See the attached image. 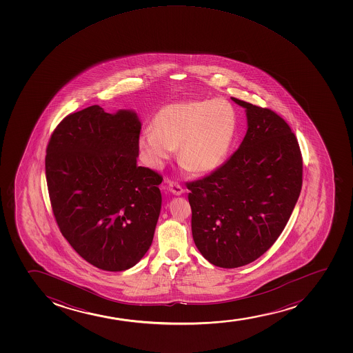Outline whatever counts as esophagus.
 <instances>
[{
  "mask_svg": "<svg viewBox=\"0 0 353 353\" xmlns=\"http://www.w3.org/2000/svg\"><path fill=\"white\" fill-rule=\"evenodd\" d=\"M168 188H170V191L174 195H181L183 192H185L183 187L181 186L180 183H175V181H170Z\"/></svg>",
  "mask_w": 353,
  "mask_h": 353,
  "instance_id": "34e87169",
  "label": "esophagus"
}]
</instances>
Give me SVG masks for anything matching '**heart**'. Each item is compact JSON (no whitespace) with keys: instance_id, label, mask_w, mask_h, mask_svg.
I'll list each match as a JSON object with an SVG mask.
<instances>
[{"instance_id":"heart-1","label":"heart","mask_w":353,"mask_h":353,"mask_svg":"<svg viewBox=\"0 0 353 353\" xmlns=\"http://www.w3.org/2000/svg\"><path fill=\"white\" fill-rule=\"evenodd\" d=\"M143 130L139 148L147 165L160 168L179 148V161L195 173L223 163L236 130L233 105L223 99H193L163 105Z\"/></svg>"}]
</instances>
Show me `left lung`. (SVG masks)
<instances>
[{
    "mask_svg": "<svg viewBox=\"0 0 353 353\" xmlns=\"http://www.w3.org/2000/svg\"><path fill=\"white\" fill-rule=\"evenodd\" d=\"M232 100L246 108L241 145L211 174L186 183L195 245L223 268L248 265L276 243L303 186V157L288 122L270 108Z\"/></svg>",
    "mask_w": 353,
    "mask_h": 353,
    "instance_id": "8db88e82",
    "label": "left lung"
}]
</instances>
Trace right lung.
I'll use <instances>...</instances> for the list:
<instances>
[{
	"label": "right lung",
	"instance_id": "right-lung-1",
	"mask_svg": "<svg viewBox=\"0 0 353 353\" xmlns=\"http://www.w3.org/2000/svg\"><path fill=\"white\" fill-rule=\"evenodd\" d=\"M137 114L100 105L70 113L50 135L46 179L54 218L80 256L103 271L130 268L148 251L162 175L138 166Z\"/></svg>",
	"mask_w": 353,
	"mask_h": 353
}]
</instances>
